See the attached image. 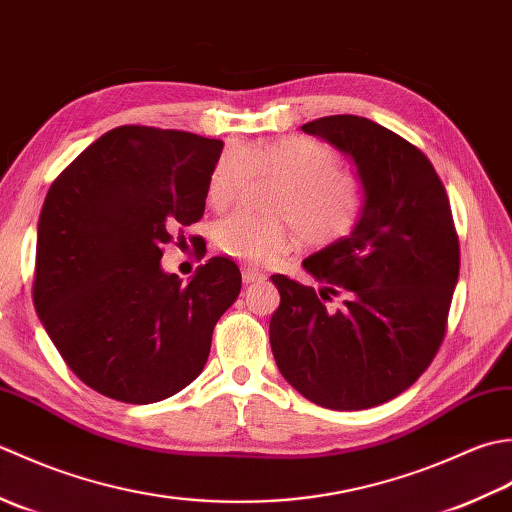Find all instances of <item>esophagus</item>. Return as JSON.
<instances>
[{
	"label": "esophagus",
	"instance_id": "1",
	"mask_svg": "<svg viewBox=\"0 0 512 512\" xmlns=\"http://www.w3.org/2000/svg\"><path fill=\"white\" fill-rule=\"evenodd\" d=\"M258 280H265V274H260L258 269H243V283L245 285H252V283H258Z\"/></svg>",
	"mask_w": 512,
	"mask_h": 512
}]
</instances>
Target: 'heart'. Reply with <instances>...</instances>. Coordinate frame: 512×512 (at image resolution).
<instances>
[{
  "label": "heart",
  "mask_w": 512,
  "mask_h": 512,
  "mask_svg": "<svg viewBox=\"0 0 512 512\" xmlns=\"http://www.w3.org/2000/svg\"><path fill=\"white\" fill-rule=\"evenodd\" d=\"M252 174L283 181L271 210L285 218L236 212L212 232L218 252L247 265L263 267L285 256L296 243L294 225L302 241L327 245L349 234L362 214V183L342 172L338 152L320 141L287 137L252 148L229 145L207 176V203L225 210L243 194Z\"/></svg>",
  "instance_id": "1"
}]
</instances>
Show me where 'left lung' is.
Returning a JSON list of instances; mask_svg holds the SVG:
<instances>
[{"mask_svg":"<svg viewBox=\"0 0 512 512\" xmlns=\"http://www.w3.org/2000/svg\"><path fill=\"white\" fill-rule=\"evenodd\" d=\"M302 132L349 156L364 207L349 236L302 260L320 289L271 276V351L309 402L371 409L409 389L442 344L460 276L451 203L431 161L380 123L333 114ZM331 295L340 310L324 305Z\"/></svg>","mask_w":512,"mask_h":512,"instance_id":"obj_1","label":"left lung"}]
</instances>
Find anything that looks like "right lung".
Returning <instances> with one entry per match:
<instances>
[{"mask_svg": "<svg viewBox=\"0 0 512 512\" xmlns=\"http://www.w3.org/2000/svg\"><path fill=\"white\" fill-rule=\"evenodd\" d=\"M223 141L121 125L50 185L37 225L33 300L72 373L106 398L152 404L203 371L218 318L241 294L229 258L190 283L161 267L163 245L201 221Z\"/></svg>", "mask_w": 512, "mask_h": 512, "instance_id": "obj_1", "label": "right lung"}]
</instances>
